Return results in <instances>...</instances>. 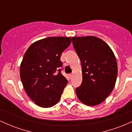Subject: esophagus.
Segmentation results:
<instances>
[{
    "label": "esophagus",
    "instance_id": "obj_1",
    "mask_svg": "<svg viewBox=\"0 0 132 132\" xmlns=\"http://www.w3.org/2000/svg\"><path fill=\"white\" fill-rule=\"evenodd\" d=\"M72 74H70V75H69V78H72Z\"/></svg>",
    "mask_w": 132,
    "mask_h": 132
}]
</instances>
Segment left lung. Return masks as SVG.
I'll use <instances>...</instances> for the list:
<instances>
[{
  "mask_svg": "<svg viewBox=\"0 0 132 132\" xmlns=\"http://www.w3.org/2000/svg\"><path fill=\"white\" fill-rule=\"evenodd\" d=\"M72 41L82 72L81 86L76 89L77 96L86 105H98L110 95L116 84V56L110 46L97 37H75Z\"/></svg>",
  "mask_w": 132,
  "mask_h": 132,
  "instance_id": "8db88e82",
  "label": "left lung"
}]
</instances>
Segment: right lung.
Wrapping results in <instances>:
<instances>
[{"mask_svg":"<svg viewBox=\"0 0 132 132\" xmlns=\"http://www.w3.org/2000/svg\"><path fill=\"white\" fill-rule=\"evenodd\" d=\"M71 37H48L27 49L20 68L24 89L37 105L48 108L57 104L68 80L60 68L62 53L70 45Z\"/></svg>","mask_w":132,"mask_h":132,"instance_id":"add662e5","label":"right lung"}]
</instances>
